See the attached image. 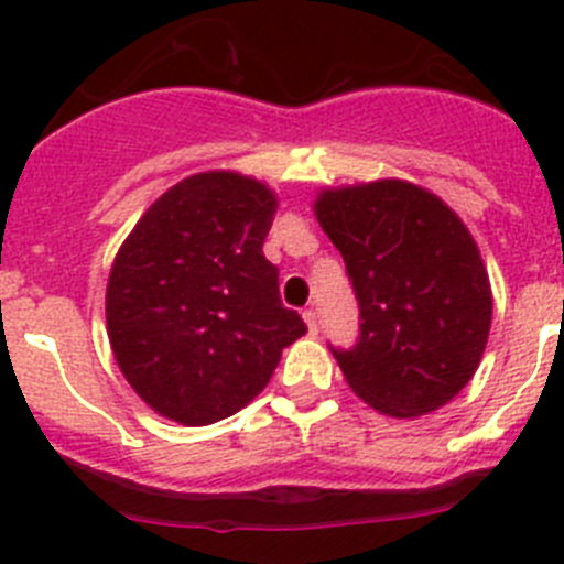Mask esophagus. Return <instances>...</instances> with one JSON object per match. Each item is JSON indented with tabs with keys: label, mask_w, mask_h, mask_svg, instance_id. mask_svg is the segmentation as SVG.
<instances>
[{
	"label": "esophagus",
	"mask_w": 564,
	"mask_h": 564,
	"mask_svg": "<svg viewBox=\"0 0 564 564\" xmlns=\"http://www.w3.org/2000/svg\"><path fill=\"white\" fill-rule=\"evenodd\" d=\"M302 316H305V322H307V330H311L313 336H316V333H318V313L313 311V307H307V311L302 313Z\"/></svg>",
	"instance_id": "esophagus-1"
}]
</instances>
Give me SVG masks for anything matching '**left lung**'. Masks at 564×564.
<instances>
[{"mask_svg":"<svg viewBox=\"0 0 564 564\" xmlns=\"http://www.w3.org/2000/svg\"><path fill=\"white\" fill-rule=\"evenodd\" d=\"M316 217L358 302V338L333 347L356 395L417 417L471 381L491 327V288L475 239L435 194L381 181L325 192Z\"/></svg>","mask_w":564,"mask_h":564,"instance_id":"obj_1","label":"left lung"}]
</instances>
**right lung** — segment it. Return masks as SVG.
<instances>
[{
	"label": "right lung",
	"instance_id": "right-lung-1",
	"mask_svg": "<svg viewBox=\"0 0 564 564\" xmlns=\"http://www.w3.org/2000/svg\"><path fill=\"white\" fill-rule=\"evenodd\" d=\"M276 197L234 172L169 188L115 257L107 330L118 367L154 412L223 421L265 390L307 325L282 305L262 253Z\"/></svg>",
	"mask_w": 564,
	"mask_h": 564
}]
</instances>
